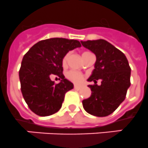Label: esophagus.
I'll return each instance as SVG.
<instances>
[{"label":"esophagus","instance_id":"esophagus-1","mask_svg":"<svg viewBox=\"0 0 148 148\" xmlns=\"http://www.w3.org/2000/svg\"><path fill=\"white\" fill-rule=\"evenodd\" d=\"M74 89H75V90H79V89H80V86H77V85H74Z\"/></svg>","mask_w":148,"mask_h":148}]
</instances>
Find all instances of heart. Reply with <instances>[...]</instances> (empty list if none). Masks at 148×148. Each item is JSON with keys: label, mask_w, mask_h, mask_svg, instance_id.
Wrapping results in <instances>:
<instances>
[{"label": "heart", "mask_w": 148, "mask_h": 148, "mask_svg": "<svg viewBox=\"0 0 148 148\" xmlns=\"http://www.w3.org/2000/svg\"><path fill=\"white\" fill-rule=\"evenodd\" d=\"M84 53H86V52H84ZM69 54L68 53V54H66V55L64 56V58H63V59H62V65H63V66H65V65L66 64L68 58H69ZM67 77L70 80H71L74 82H76V83H79V82H82V79H83V76H82L80 73L77 72V71H69V72L67 74Z\"/></svg>", "instance_id": "heart-1"}]
</instances>
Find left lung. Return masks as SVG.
Returning <instances> with one entry per match:
<instances>
[{"label":"left lung","instance_id":"1","mask_svg":"<svg viewBox=\"0 0 148 148\" xmlns=\"http://www.w3.org/2000/svg\"><path fill=\"white\" fill-rule=\"evenodd\" d=\"M82 46L96 55L94 69L87 79L94 81L89 85L90 97L82 100L86 112L96 116L112 114L125 100L130 86V69L125 55L105 40L81 41ZM102 82L98 86L96 80Z\"/></svg>","mask_w":148,"mask_h":148}]
</instances>
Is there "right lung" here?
Returning a JSON list of instances; mask_svg holds the SVG:
<instances>
[{
    "mask_svg": "<svg viewBox=\"0 0 148 148\" xmlns=\"http://www.w3.org/2000/svg\"><path fill=\"white\" fill-rule=\"evenodd\" d=\"M80 46L77 40L50 38L37 42L25 54L19 71L21 92L34 114L46 116L61 108L65 94L74 88L62 74V59ZM52 75L60 77L59 84L51 81Z\"/></svg>",
    "mask_w": 148,
    "mask_h": 148,
    "instance_id": "add662e5",
    "label": "right lung"
}]
</instances>
